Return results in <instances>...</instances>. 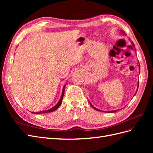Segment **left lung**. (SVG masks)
Here are the masks:
<instances>
[{
    "label": "left lung",
    "mask_w": 153,
    "mask_h": 153,
    "mask_svg": "<svg viewBox=\"0 0 153 153\" xmlns=\"http://www.w3.org/2000/svg\"><path fill=\"white\" fill-rule=\"evenodd\" d=\"M133 43V46H134V47H135V45H134V44H133V43ZM139 68H140V65H139ZM91 104V103H90ZM91 105L92 106V108H94L95 110H98V111H101L100 110H99V109H97L96 108H95L94 107V106H92L91 104ZM116 111H117V110H113V111H110V112H108H108H107V111H106V112H105V111H103V112H109V113H112V112H116Z\"/></svg>",
    "instance_id": "obj_1"
}]
</instances>
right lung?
Wrapping results in <instances>:
<instances>
[{
	"label": "right lung",
	"instance_id": "obj_1",
	"mask_svg": "<svg viewBox=\"0 0 153 153\" xmlns=\"http://www.w3.org/2000/svg\"><path fill=\"white\" fill-rule=\"evenodd\" d=\"M65 87H66V85H64V87H63V90H62V95H61V99H60V100H59V102L57 103V104L55 105V106H53V108H50V109H49V110H45V111H41V112H36V113H35V112H34V114H45V113H48V112H53V111H54V110H55L56 109H57L59 107V106L61 105V103H62V98H63V96H64V89H65Z\"/></svg>",
	"mask_w": 153,
	"mask_h": 153
}]
</instances>
